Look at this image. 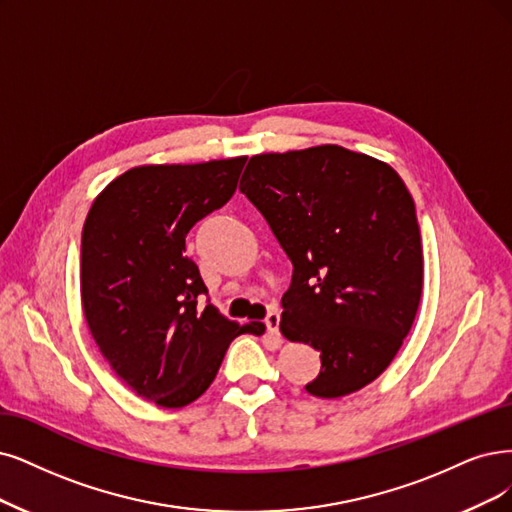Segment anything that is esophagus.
<instances>
[{
	"instance_id": "34e87169",
	"label": "esophagus",
	"mask_w": 512,
	"mask_h": 512,
	"mask_svg": "<svg viewBox=\"0 0 512 512\" xmlns=\"http://www.w3.org/2000/svg\"><path fill=\"white\" fill-rule=\"evenodd\" d=\"M263 323H266V327H268V333H272V335H280V331H278V327H280V314L278 312H270L268 316H266V320H263Z\"/></svg>"
}]
</instances>
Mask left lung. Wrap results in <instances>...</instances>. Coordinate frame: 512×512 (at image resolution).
I'll use <instances>...</instances> for the list:
<instances>
[{
    "label": "left lung",
    "instance_id": "left-lung-1",
    "mask_svg": "<svg viewBox=\"0 0 512 512\" xmlns=\"http://www.w3.org/2000/svg\"><path fill=\"white\" fill-rule=\"evenodd\" d=\"M249 198L293 263L280 331L320 352L306 390L337 399L380 377L422 297L424 257L403 179L339 145L261 154L246 164Z\"/></svg>",
    "mask_w": 512,
    "mask_h": 512
}]
</instances>
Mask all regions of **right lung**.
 I'll list each match as a JSON object with an SVG mask.
<instances>
[{
  "label": "right lung",
  "mask_w": 512,
  "mask_h": 512,
  "mask_svg": "<svg viewBox=\"0 0 512 512\" xmlns=\"http://www.w3.org/2000/svg\"><path fill=\"white\" fill-rule=\"evenodd\" d=\"M246 158L137 166L92 202L82 232V306L105 361L141 399L177 409L213 384L238 327L204 301L185 236L236 192Z\"/></svg>",
  "instance_id": "1"
}]
</instances>
